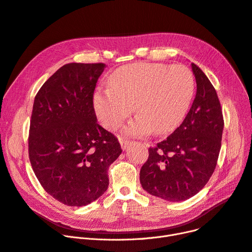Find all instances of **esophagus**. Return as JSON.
Segmentation results:
<instances>
[{
	"label": "esophagus",
	"mask_w": 252,
	"mask_h": 252,
	"mask_svg": "<svg viewBox=\"0 0 252 252\" xmlns=\"http://www.w3.org/2000/svg\"><path fill=\"white\" fill-rule=\"evenodd\" d=\"M131 142L129 141V140H127V139H120V144H121V146H122V149L123 150H126V147L130 144Z\"/></svg>",
	"instance_id": "1"
}]
</instances>
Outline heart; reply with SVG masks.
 <instances>
[{
    "mask_svg": "<svg viewBox=\"0 0 252 252\" xmlns=\"http://www.w3.org/2000/svg\"><path fill=\"white\" fill-rule=\"evenodd\" d=\"M194 94V78L183 65L135 63L117 70L110 87L95 93L94 105L106 128H119L133 111L139 115L126 128L127 134L141 136L153 129L158 134L178 126Z\"/></svg>",
    "mask_w": 252,
    "mask_h": 252,
    "instance_id": "heart-1",
    "label": "heart"
}]
</instances>
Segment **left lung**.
Here are the masks:
<instances>
[{
	"mask_svg": "<svg viewBox=\"0 0 252 252\" xmlns=\"http://www.w3.org/2000/svg\"><path fill=\"white\" fill-rule=\"evenodd\" d=\"M196 95L182 124L167 139L149 149L140 183L150 194L183 201L205 186L219 158L224 118L215 87L202 70L191 64Z\"/></svg>",
	"mask_w": 252,
	"mask_h": 252,
	"instance_id": "left-lung-1",
	"label": "left lung"
}]
</instances>
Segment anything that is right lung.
Here are the masks:
<instances>
[{
	"instance_id": "add662e5",
	"label": "right lung",
	"mask_w": 252,
	"mask_h": 252,
	"mask_svg": "<svg viewBox=\"0 0 252 252\" xmlns=\"http://www.w3.org/2000/svg\"><path fill=\"white\" fill-rule=\"evenodd\" d=\"M103 63H70L35 95L28 155L42 188L58 201L82 206L109 186L108 170L122 153L113 133L97 122L94 93Z\"/></svg>"
}]
</instances>
